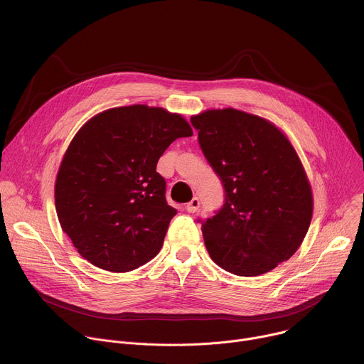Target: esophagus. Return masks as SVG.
<instances>
[{"label":"esophagus","instance_id":"obj_1","mask_svg":"<svg viewBox=\"0 0 364 364\" xmlns=\"http://www.w3.org/2000/svg\"><path fill=\"white\" fill-rule=\"evenodd\" d=\"M198 207H200V200H198L197 197H194L190 203H187L186 210H187L188 213H196V212L198 210Z\"/></svg>","mask_w":364,"mask_h":364}]
</instances>
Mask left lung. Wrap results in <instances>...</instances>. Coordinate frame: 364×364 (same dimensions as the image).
<instances>
[{"mask_svg":"<svg viewBox=\"0 0 364 364\" xmlns=\"http://www.w3.org/2000/svg\"><path fill=\"white\" fill-rule=\"evenodd\" d=\"M190 121L226 193L201 228L207 252L239 277L272 271L298 250L313 219V190L295 148L268 119L233 108Z\"/></svg>","mask_w":364,"mask_h":364,"instance_id":"left-lung-1","label":"left lung"}]
</instances>
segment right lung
I'll list each match as a JSON object with an SVG mask.
<instances>
[{
	"label": "right lung",
	"instance_id": "1",
	"mask_svg": "<svg viewBox=\"0 0 364 364\" xmlns=\"http://www.w3.org/2000/svg\"><path fill=\"white\" fill-rule=\"evenodd\" d=\"M190 124L164 108L119 107L90 118L69 144L56 177L63 232L92 265L129 272L157 255L177 210L155 171Z\"/></svg>",
	"mask_w": 364,
	"mask_h": 364
}]
</instances>
